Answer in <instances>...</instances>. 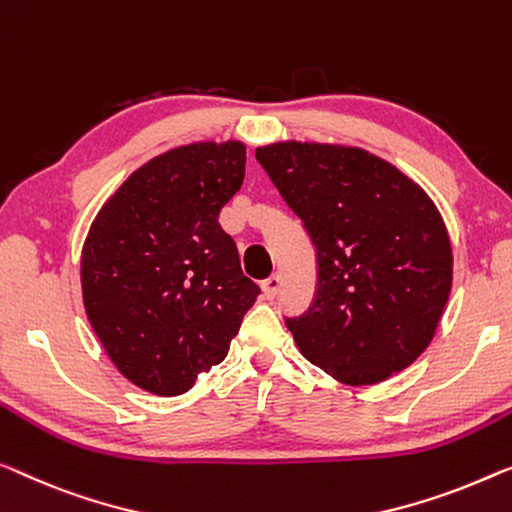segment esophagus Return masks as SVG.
<instances>
[{"mask_svg":"<svg viewBox=\"0 0 512 512\" xmlns=\"http://www.w3.org/2000/svg\"><path fill=\"white\" fill-rule=\"evenodd\" d=\"M280 285H282V278L278 276V273H273V276L266 278L262 282V292H264L266 299H269V301L276 299V294L280 292Z\"/></svg>","mask_w":512,"mask_h":512,"instance_id":"34e87169","label":"esophagus"}]
</instances>
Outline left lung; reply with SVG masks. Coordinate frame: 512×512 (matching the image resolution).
I'll return each mask as SVG.
<instances>
[{
	"label": "left lung",
	"instance_id": "8db88e82",
	"mask_svg": "<svg viewBox=\"0 0 512 512\" xmlns=\"http://www.w3.org/2000/svg\"><path fill=\"white\" fill-rule=\"evenodd\" d=\"M255 156L317 248V296L287 319L312 365L347 386L409 368L434 338L453 287L437 204L361 147L273 142Z\"/></svg>",
	"mask_w": 512,
	"mask_h": 512
}]
</instances>
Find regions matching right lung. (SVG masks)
I'll return each instance as SVG.
<instances>
[{
    "label": "right lung",
    "instance_id": "add662e5",
    "mask_svg": "<svg viewBox=\"0 0 512 512\" xmlns=\"http://www.w3.org/2000/svg\"><path fill=\"white\" fill-rule=\"evenodd\" d=\"M246 174V144L190 142L154 156L108 197L82 246L91 329L121 375L163 398L227 356L259 287L218 223Z\"/></svg>",
    "mask_w": 512,
    "mask_h": 512
}]
</instances>
